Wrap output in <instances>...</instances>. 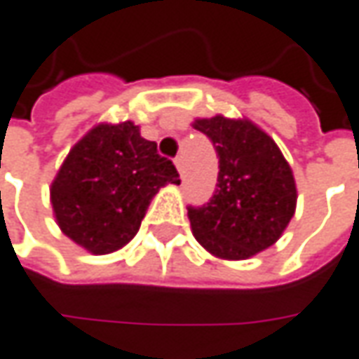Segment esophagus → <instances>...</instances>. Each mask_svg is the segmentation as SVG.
Instances as JSON below:
<instances>
[{"label": "esophagus", "mask_w": 359, "mask_h": 359, "mask_svg": "<svg viewBox=\"0 0 359 359\" xmlns=\"http://www.w3.org/2000/svg\"><path fill=\"white\" fill-rule=\"evenodd\" d=\"M175 164H177L179 172H180V175H182V172H184V156H182V154H179V156L175 158Z\"/></svg>", "instance_id": "1"}]
</instances>
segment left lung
<instances>
[{
  "label": "left lung",
  "mask_w": 359,
  "mask_h": 359,
  "mask_svg": "<svg viewBox=\"0 0 359 359\" xmlns=\"http://www.w3.org/2000/svg\"><path fill=\"white\" fill-rule=\"evenodd\" d=\"M196 130L219 156L209 203L189 207L193 235L212 255L247 259L271 247L295 212L297 191L281 150L249 120L203 118Z\"/></svg>",
  "instance_id": "obj_1"
}]
</instances>
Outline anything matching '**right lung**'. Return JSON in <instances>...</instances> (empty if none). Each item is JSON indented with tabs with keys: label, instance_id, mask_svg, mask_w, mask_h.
<instances>
[{
	"label": "right lung",
	"instance_id": "right-lung-1",
	"mask_svg": "<svg viewBox=\"0 0 359 359\" xmlns=\"http://www.w3.org/2000/svg\"><path fill=\"white\" fill-rule=\"evenodd\" d=\"M180 184L172 161L133 122L100 124L70 150L52 182L60 229L90 253H112L138 233L164 184Z\"/></svg>",
	"mask_w": 359,
	"mask_h": 359
}]
</instances>
